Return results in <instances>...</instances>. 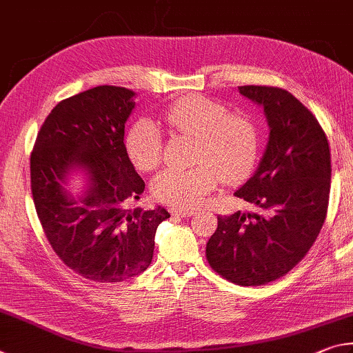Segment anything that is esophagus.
Here are the masks:
<instances>
[{"mask_svg": "<svg viewBox=\"0 0 353 353\" xmlns=\"http://www.w3.org/2000/svg\"><path fill=\"white\" fill-rule=\"evenodd\" d=\"M170 214L172 215H178V217L186 219V217H192L195 212L192 211V209H175V208H172L170 209Z\"/></svg>", "mask_w": 353, "mask_h": 353, "instance_id": "obj_1", "label": "esophagus"}]
</instances>
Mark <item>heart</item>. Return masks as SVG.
Returning <instances> with one entry per match:
<instances>
[{
	"label": "heart",
	"mask_w": 353,
	"mask_h": 353,
	"mask_svg": "<svg viewBox=\"0 0 353 353\" xmlns=\"http://www.w3.org/2000/svg\"><path fill=\"white\" fill-rule=\"evenodd\" d=\"M223 103L205 96H186L167 108L161 119L170 134L195 139L192 169H169L154 178V199L178 209L199 205L215 188L219 178L237 181L251 169L257 154V130L243 114H228ZM132 163L150 172L163 154V133L150 119L134 122L125 134Z\"/></svg>",
	"instance_id": "heart-1"
}]
</instances>
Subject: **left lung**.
Here are the masks:
<instances>
[{
	"label": "left lung",
	"instance_id": "1",
	"mask_svg": "<svg viewBox=\"0 0 353 353\" xmlns=\"http://www.w3.org/2000/svg\"><path fill=\"white\" fill-rule=\"evenodd\" d=\"M263 108L270 133L259 165L234 195L259 212L219 215L206 245L211 267L237 285H263L287 274L316 240L330 194V148L316 117L292 92L239 86Z\"/></svg>",
	"mask_w": 353,
	"mask_h": 353
}]
</instances>
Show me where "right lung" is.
<instances>
[{
	"mask_svg": "<svg viewBox=\"0 0 353 353\" xmlns=\"http://www.w3.org/2000/svg\"><path fill=\"white\" fill-rule=\"evenodd\" d=\"M136 92L102 85L59 102L30 154V189L43 231L61 262L99 283L127 281L148 268L164 208L127 206L145 184L123 134ZM84 178L76 196L69 181Z\"/></svg>",
	"mask_w": 353,
	"mask_h": 353,
	"instance_id": "add662e5",
	"label": "right lung"
}]
</instances>
